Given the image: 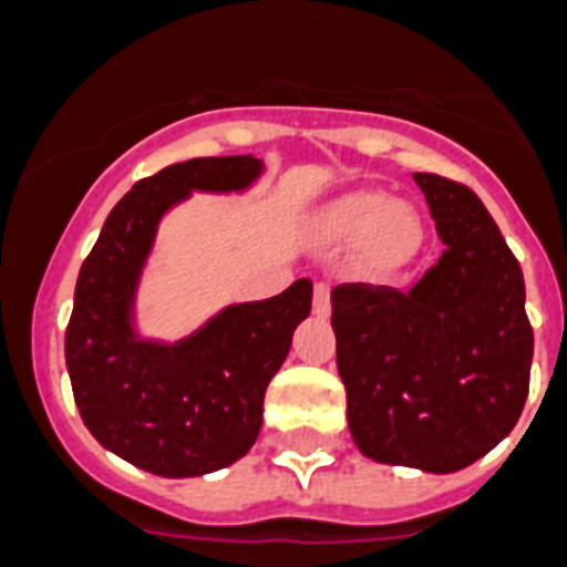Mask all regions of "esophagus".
I'll list each match as a JSON object with an SVG mask.
<instances>
[{
  "label": "esophagus",
  "instance_id": "esophagus-1",
  "mask_svg": "<svg viewBox=\"0 0 567 567\" xmlns=\"http://www.w3.org/2000/svg\"><path fill=\"white\" fill-rule=\"evenodd\" d=\"M312 312L318 318H327L330 316V287L327 284H318L316 295H312Z\"/></svg>",
  "mask_w": 567,
  "mask_h": 567
}]
</instances>
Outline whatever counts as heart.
<instances>
[{
  "label": "heart",
  "mask_w": 567,
  "mask_h": 567,
  "mask_svg": "<svg viewBox=\"0 0 567 567\" xmlns=\"http://www.w3.org/2000/svg\"><path fill=\"white\" fill-rule=\"evenodd\" d=\"M321 231L339 243L359 240V260L368 269L388 272L417 251L423 226L414 208L394 203L385 190H350L321 210Z\"/></svg>",
  "instance_id": "heart-1"
}]
</instances>
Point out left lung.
I'll list each match as a JSON object with an SVG mask.
<instances>
[{"mask_svg":"<svg viewBox=\"0 0 567 567\" xmlns=\"http://www.w3.org/2000/svg\"><path fill=\"white\" fill-rule=\"evenodd\" d=\"M414 182L446 249L409 292H330L336 364L364 457L449 475L493 452L522 417L533 330L522 266L484 203L434 173Z\"/></svg>","mask_w":567,"mask_h":567,"instance_id":"8db88e82","label":"left lung"}]
</instances>
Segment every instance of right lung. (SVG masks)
Returning <instances> with one entry per match:
<instances>
[{
  "label": "right lung",
  "instance_id": "1",
  "mask_svg": "<svg viewBox=\"0 0 567 567\" xmlns=\"http://www.w3.org/2000/svg\"><path fill=\"white\" fill-rule=\"evenodd\" d=\"M257 156L188 158L147 176L110 210L86 257L65 330V368L83 423L112 455L162 478H199L249 455L266 388L310 316L312 284L228 303L194 333L150 339L138 292L162 219L194 194H246Z\"/></svg>",
  "mask_w": 567,
  "mask_h": 567
}]
</instances>
